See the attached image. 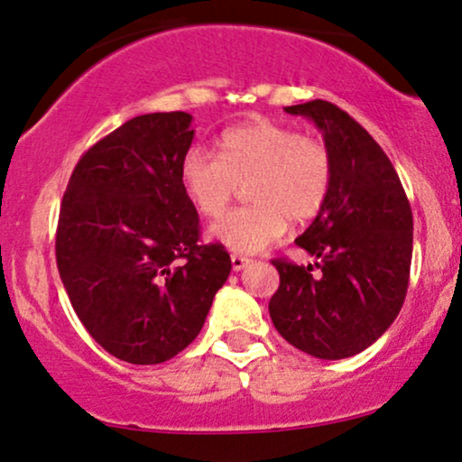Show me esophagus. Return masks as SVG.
I'll list each match as a JSON object with an SVG mask.
<instances>
[{
    "instance_id": "esophagus-1",
    "label": "esophagus",
    "mask_w": 462,
    "mask_h": 462,
    "mask_svg": "<svg viewBox=\"0 0 462 462\" xmlns=\"http://www.w3.org/2000/svg\"><path fill=\"white\" fill-rule=\"evenodd\" d=\"M230 260H232V269H235V271L245 269V266H247L249 263H252V260L245 258V255H241V254H232Z\"/></svg>"
}]
</instances>
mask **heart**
Returning a JSON list of instances; mask_svg holds the SVG:
<instances>
[{
  "mask_svg": "<svg viewBox=\"0 0 462 462\" xmlns=\"http://www.w3.org/2000/svg\"><path fill=\"white\" fill-rule=\"evenodd\" d=\"M331 154L325 143L292 126L255 120L232 126L219 154L191 148L180 163V185L202 217L215 219L247 187L249 207L230 210L210 238L232 252L254 254L284 235L286 221H312L329 198Z\"/></svg>",
  "mask_w": 462,
  "mask_h": 462,
  "instance_id": "heart-1",
  "label": "heart"
}]
</instances>
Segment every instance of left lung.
Wrapping results in <instances>:
<instances>
[{
    "instance_id": "1",
    "label": "left lung",
    "mask_w": 462,
    "mask_h": 462,
    "mask_svg": "<svg viewBox=\"0 0 462 462\" xmlns=\"http://www.w3.org/2000/svg\"><path fill=\"white\" fill-rule=\"evenodd\" d=\"M286 111L322 131L333 178L325 207L294 241L316 263L273 260L280 288L269 314L299 351L319 359L353 357L379 340L402 308L413 213L392 161L346 111L320 98Z\"/></svg>"
}]
</instances>
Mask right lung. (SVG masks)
I'll return each instance as SVG.
<instances>
[{"mask_svg":"<svg viewBox=\"0 0 462 462\" xmlns=\"http://www.w3.org/2000/svg\"><path fill=\"white\" fill-rule=\"evenodd\" d=\"M191 142L185 111L137 116L83 152L60 207L55 260L72 310L129 364H163L196 340L232 269L221 243H199L182 191Z\"/></svg>","mask_w":462,"mask_h":462,"instance_id":"right-lung-1","label":"right lung"}]
</instances>
